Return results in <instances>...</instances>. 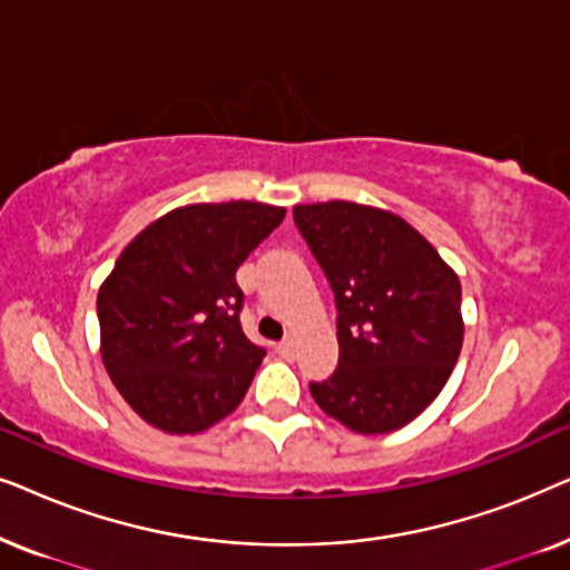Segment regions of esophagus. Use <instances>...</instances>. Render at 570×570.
Returning <instances> with one entry per match:
<instances>
[{
    "instance_id": "esophagus-1",
    "label": "esophagus",
    "mask_w": 570,
    "mask_h": 570,
    "mask_svg": "<svg viewBox=\"0 0 570 570\" xmlns=\"http://www.w3.org/2000/svg\"><path fill=\"white\" fill-rule=\"evenodd\" d=\"M277 353L283 355L285 361H291V357H293V340L285 337L283 342H277Z\"/></svg>"
}]
</instances>
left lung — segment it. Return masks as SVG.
Segmentation results:
<instances>
[{
	"mask_svg": "<svg viewBox=\"0 0 570 570\" xmlns=\"http://www.w3.org/2000/svg\"><path fill=\"white\" fill-rule=\"evenodd\" d=\"M337 306V371L311 381L326 415L392 433L431 404L464 340L456 272L402 217L355 202L293 207Z\"/></svg>",
	"mask_w": 570,
	"mask_h": 570,
	"instance_id": "1",
	"label": "left lung"
}]
</instances>
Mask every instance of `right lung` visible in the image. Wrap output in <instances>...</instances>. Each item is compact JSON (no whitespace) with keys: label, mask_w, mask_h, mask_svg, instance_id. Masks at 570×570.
Instances as JSON below:
<instances>
[{"label":"right lung","mask_w":570,"mask_h":570,"mask_svg":"<svg viewBox=\"0 0 570 570\" xmlns=\"http://www.w3.org/2000/svg\"><path fill=\"white\" fill-rule=\"evenodd\" d=\"M283 217L244 199L178 207L116 259L98 291L100 355L145 423L202 433L244 400L267 350L240 326L236 272Z\"/></svg>","instance_id":"1"}]
</instances>
